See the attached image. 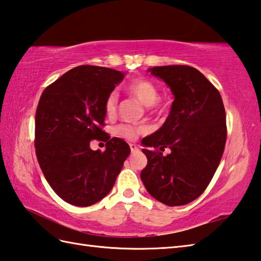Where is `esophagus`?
<instances>
[{
	"label": "esophagus",
	"mask_w": 261,
	"mask_h": 261,
	"mask_svg": "<svg viewBox=\"0 0 261 261\" xmlns=\"http://www.w3.org/2000/svg\"><path fill=\"white\" fill-rule=\"evenodd\" d=\"M130 149H131V152H136V151L139 150V149H138V147L135 145V143H130Z\"/></svg>",
	"instance_id": "obj_1"
}]
</instances>
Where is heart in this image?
<instances>
[{
  "label": "heart",
  "instance_id": "1",
  "mask_svg": "<svg viewBox=\"0 0 261 261\" xmlns=\"http://www.w3.org/2000/svg\"><path fill=\"white\" fill-rule=\"evenodd\" d=\"M126 92L136 97L137 99L146 105V107H154L157 109H163V105L158 104L159 98V91L158 87L153 84L151 81L146 79H137L131 81L129 84L126 85ZM118 101L119 95L116 92H111L105 98L104 103V110L105 113L109 116H112L116 112V108H118ZM143 130L141 127H137L130 124H121L116 127L115 132L119 136L126 138V139H135V138L141 134Z\"/></svg>",
  "mask_w": 261,
  "mask_h": 261
}]
</instances>
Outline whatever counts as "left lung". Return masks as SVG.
I'll return each instance as SVG.
<instances>
[{
  "mask_svg": "<svg viewBox=\"0 0 261 261\" xmlns=\"http://www.w3.org/2000/svg\"><path fill=\"white\" fill-rule=\"evenodd\" d=\"M148 71L168 85L175 99L163 126L142 139L148 164L140 177L153 198L179 206L201 195L221 162L226 141L224 105L219 91L196 68L170 65ZM149 146L169 147L171 152L163 156Z\"/></svg>",
  "mask_w": 261,
  "mask_h": 261,
  "instance_id": "8db88e82",
  "label": "left lung"
}]
</instances>
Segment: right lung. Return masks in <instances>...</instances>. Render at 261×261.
<instances>
[{"label":"right lung","instance_id":"right-lung-1","mask_svg":"<svg viewBox=\"0 0 261 261\" xmlns=\"http://www.w3.org/2000/svg\"><path fill=\"white\" fill-rule=\"evenodd\" d=\"M124 79V73L98 66H79L45 88L36 111V154L49 185L75 206H90L112 190L130 154L120 138L101 129L105 98ZM102 138L106 151L89 143Z\"/></svg>","mask_w":261,"mask_h":261}]
</instances>
